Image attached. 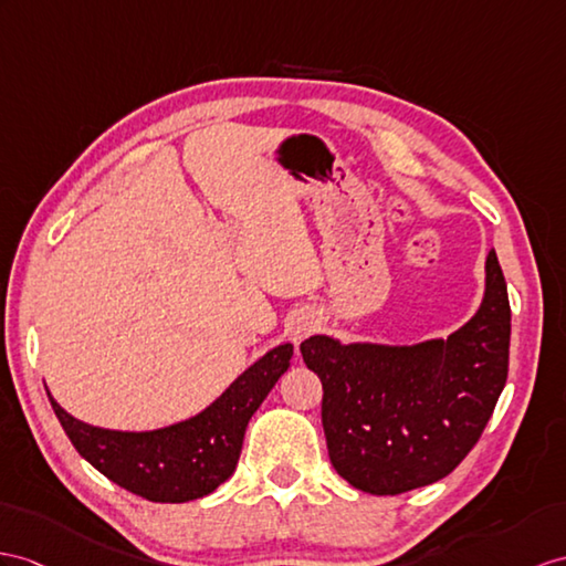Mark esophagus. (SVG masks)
I'll list each match as a JSON object with an SVG mask.
<instances>
[{
  "mask_svg": "<svg viewBox=\"0 0 566 566\" xmlns=\"http://www.w3.org/2000/svg\"><path fill=\"white\" fill-rule=\"evenodd\" d=\"M314 331V319L312 316H297V319L287 328V336H291L293 343H302Z\"/></svg>",
  "mask_w": 566,
  "mask_h": 566,
  "instance_id": "esophagus-1",
  "label": "esophagus"
}]
</instances>
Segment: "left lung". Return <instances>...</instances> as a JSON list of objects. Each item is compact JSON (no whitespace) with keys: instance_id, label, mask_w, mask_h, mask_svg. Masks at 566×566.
<instances>
[{"instance_id":"8db88e82","label":"left lung","mask_w":566,"mask_h":566,"mask_svg":"<svg viewBox=\"0 0 566 566\" xmlns=\"http://www.w3.org/2000/svg\"><path fill=\"white\" fill-rule=\"evenodd\" d=\"M475 316L418 346L300 343L322 379V424L338 475L369 494H401L442 480L485 430L509 375L506 281L494 250Z\"/></svg>"}]
</instances>
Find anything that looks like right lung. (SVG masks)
<instances>
[{"instance_id":"1","label":"right lung","mask_w":566,"mask_h":566,"mask_svg":"<svg viewBox=\"0 0 566 566\" xmlns=\"http://www.w3.org/2000/svg\"><path fill=\"white\" fill-rule=\"evenodd\" d=\"M291 343L269 350L199 416L154 432L86 424L48 396L66 437L93 468L148 502L179 504L211 494L235 473L247 424L291 367Z\"/></svg>"}]
</instances>
